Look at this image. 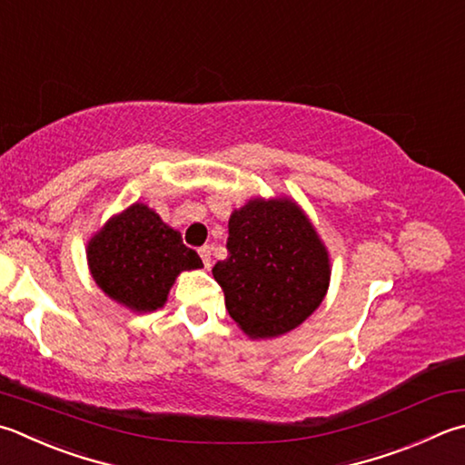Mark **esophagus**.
Listing matches in <instances>:
<instances>
[{"instance_id":"1","label":"esophagus","mask_w":465,"mask_h":465,"mask_svg":"<svg viewBox=\"0 0 465 465\" xmlns=\"http://www.w3.org/2000/svg\"><path fill=\"white\" fill-rule=\"evenodd\" d=\"M198 255H200V259H203L204 267L210 269V247H208V244H204V247L198 249Z\"/></svg>"}]
</instances>
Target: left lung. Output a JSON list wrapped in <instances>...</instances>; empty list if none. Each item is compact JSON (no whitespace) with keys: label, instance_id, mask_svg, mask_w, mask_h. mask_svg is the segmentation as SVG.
Instances as JSON below:
<instances>
[{"label":"left lung","instance_id":"8db88e82","mask_svg":"<svg viewBox=\"0 0 465 465\" xmlns=\"http://www.w3.org/2000/svg\"><path fill=\"white\" fill-rule=\"evenodd\" d=\"M226 251L213 275L231 318L251 338L297 328L328 292V252L292 200L257 198L234 210Z\"/></svg>","mask_w":465,"mask_h":465}]
</instances>
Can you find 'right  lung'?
<instances>
[{
  "label": "right lung",
  "instance_id": "add662e5",
  "mask_svg": "<svg viewBox=\"0 0 465 465\" xmlns=\"http://www.w3.org/2000/svg\"><path fill=\"white\" fill-rule=\"evenodd\" d=\"M89 267L113 300L135 312H153L168 300L180 271L200 269L203 261L153 210L134 204L89 242Z\"/></svg>",
  "mask_w": 465,
  "mask_h": 465
}]
</instances>
